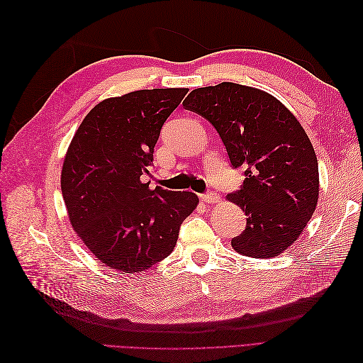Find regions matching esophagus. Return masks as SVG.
I'll use <instances>...</instances> for the list:
<instances>
[{
  "label": "esophagus",
  "mask_w": 363,
  "mask_h": 363,
  "mask_svg": "<svg viewBox=\"0 0 363 363\" xmlns=\"http://www.w3.org/2000/svg\"><path fill=\"white\" fill-rule=\"evenodd\" d=\"M201 200L204 203H218L219 201V195L216 192L211 191V192H207V194H203L201 195Z\"/></svg>",
  "instance_id": "esophagus-1"
}]
</instances>
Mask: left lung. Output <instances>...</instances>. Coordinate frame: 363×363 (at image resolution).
<instances>
[{
    "instance_id": "1",
    "label": "left lung",
    "mask_w": 363,
    "mask_h": 363,
    "mask_svg": "<svg viewBox=\"0 0 363 363\" xmlns=\"http://www.w3.org/2000/svg\"><path fill=\"white\" fill-rule=\"evenodd\" d=\"M183 106L215 127L232 167L244 168L242 186L227 195L247 215L232 247L255 259L279 256L303 233L320 194L304 128L272 95L236 83L200 87Z\"/></svg>"
}]
</instances>
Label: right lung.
Masks as SVG:
<instances>
[{"instance_id": "obj_1", "label": "right lung", "mask_w": 363, "mask_h": 363, "mask_svg": "<svg viewBox=\"0 0 363 363\" xmlns=\"http://www.w3.org/2000/svg\"><path fill=\"white\" fill-rule=\"evenodd\" d=\"M188 89H144L108 98L86 115L68 148L62 194L69 221L106 267L133 274L167 257L199 204L188 191L150 182L162 125Z\"/></svg>"}]
</instances>
